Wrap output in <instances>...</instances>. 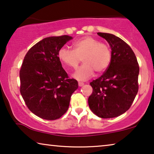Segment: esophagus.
Returning <instances> with one entry per match:
<instances>
[{
  "mask_svg": "<svg viewBox=\"0 0 154 154\" xmlns=\"http://www.w3.org/2000/svg\"><path fill=\"white\" fill-rule=\"evenodd\" d=\"M78 85H79V86H84V84L83 83V82H79V83H78Z\"/></svg>",
  "mask_w": 154,
  "mask_h": 154,
  "instance_id": "obj_1",
  "label": "esophagus"
}]
</instances>
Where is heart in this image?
<instances>
[{
	"mask_svg": "<svg viewBox=\"0 0 154 154\" xmlns=\"http://www.w3.org/2000/svg\"><path fill=\"white\" fill-rule=\"evenodd\" d=\"M58 57L64 65L76 68L82 58L83 64L77 68L73 77L79 81H86L94 75L104 72L110 65L112 59L111 48L107 43L93 36H85L73 43V50L61 48Z\"/></svg>",
	"mask_w": 154,
	"mask_h": 154,
	"instance_id": "1",
	"label": "heart"
}]
</instances>
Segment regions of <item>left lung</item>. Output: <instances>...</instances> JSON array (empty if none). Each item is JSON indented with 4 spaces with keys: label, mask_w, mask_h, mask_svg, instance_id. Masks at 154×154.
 <instances>
[{
    "label": "left lung",
    "mask_w": 154,
    "mask_h": 154,
    "mask_svg": "<svg viewBox=\"0 0 154 154\" xmlns=\"http://www.w3.org/2000/svg\"><path fill=\"white\" fill-rule=\"evenodd\" d=\"M111 48L112 59L106 72L90 84L93 93L88 105L102 118H116L131 106L138 91L139 65L127 43L112 34L98 32Z\"/></svg>",
    "instance_id": "obj_1"
}]
</instances>
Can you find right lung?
Masks as SVG:
<instances>
[{
	"mask_svg": "<svg viewBox=\"0 0 154 154\" xmlns=\"http://www.w3.org/2000/svg\"><path fill=\"white\" fill-rule=\"evenodd\" d=\"M72 36H50L27 52L20 70V92L29 111L39 118L54 120L69 107L70 97L78 88L59 59V50Z\"/></svg>",
	"mask_w": 154,
	"mask_h": 154,
	"instance_id": "add662e5",
	"label": "right lung"
}]
</instances>
